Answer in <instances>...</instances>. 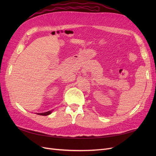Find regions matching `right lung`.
Instances as JSON below:
<instances>
[{
  "label": "right lung",
  "instance_id": "add662e5",
  "mask_svg": "<svg viewBox=\"0 0 156 156\" xmlns=\"http://www.w3.org/2000/svg\"><path fill=\"white\" fill-rule=\"evenodd\" d=\"M52 111H49L48 112H41V113H37V115H42V116H47V115H49L52 113Z\"/></svg>",
  "mask_w": 156,
  "mask_h": 156
}]
</instances>
